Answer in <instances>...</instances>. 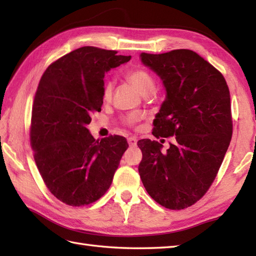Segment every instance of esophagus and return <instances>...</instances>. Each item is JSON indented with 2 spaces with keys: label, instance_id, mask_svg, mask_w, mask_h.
Returning <instances> with one entry per match:
<instances>
[{
  "label": "esophagus",
  "instance_id": "34e87169",
  "mask_svg": "<svg viewBox=\"0 0 256 256\" xmlns=\"http://www.w3.org/2000/svg\"><path fill=\"white\" fill-rule=\"evenodd\" d=\"M128 145L130 146H136L138 144V138H134V136H131L128 138Z\"/></svg>",
  "mask_w": 256,
  "mask_h": 256
}]
</instances>
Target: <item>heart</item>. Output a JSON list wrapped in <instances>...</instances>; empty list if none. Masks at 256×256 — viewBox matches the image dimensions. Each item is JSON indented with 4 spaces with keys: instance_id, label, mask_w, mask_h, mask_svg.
I'll use <instances>...</instances> for the list:
<instances>
[{
    "instance_id": "heart-1",
    "label": "heart",
    "mask_w": 256,
    "mask_h": 256,
    "mask_svg": "<svg viewBox=\"0 0 256 256\" xmlns=\"http://www.w3.org/2000/svg\"><path fill=\"white\" fill-rule=\"evenodd\" d=\"M126 78L130 80L135 88H136L140 94L144 96H148L155 94L156 91V81L153 76H152L148 72H146L143 68H135L130 70L126 74ZM113 91V82L112 81H106L102 88V98L104 101H108L111 99ZM140 116L136 114H132V116H128L124 120V122L126 124L132 125L136 121H138Z\"/></svg>"
}]
</instances>
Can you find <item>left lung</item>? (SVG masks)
Returning a JSON list of instances; mask_svg holds the SVG:
<instances>
[{
  "mask_svg": "<svg viewBox=\"0 0 256 256\" xmlns=\"http://www.w3.org/2000/svg\"><path fill=\"white\" fill-rule=\"evenodd\" d=\"M140 57L166 90L153 135L176 136L165 154L157 140H138L143 154L140 176L156 202L168 209H184L208 192L229 148L230 91L219 70L192 50L142 52Z\"/></svg>",
  "mask_w": 256,
  "mask_h": 256,
  "instance_id": "left-lung-1",
  "label": "left lung"
}]
</instances>
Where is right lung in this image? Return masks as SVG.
Segmentation results:
<instances>
[{"instance_id":"add662e5","label":"right lung","mask_w":256,"mask_h":256,"mask_svg":"<svg viewBox=\"0 0 256 256\" xmlns=\"http://www.w3.org/2000/svg\"><path fill=\"white\" fill-rule=\"evenodd\" d=\"M130 59L84 46L54 62L40 81L30 144L42 180L64 204H90L111 186L128 144L118 135L96 140L86 125L101 111L106 72Z\"/></svg>"}]
</instances>
